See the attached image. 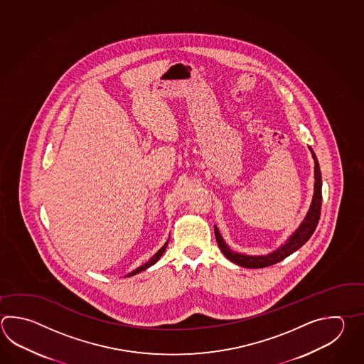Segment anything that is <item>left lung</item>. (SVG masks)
I'll return each instance as SVG.
<instances>
[{"mask_svg":"<svg viewBox=\"0 0 364 364\" xmlns=\"http://www.w3.org/2000/svg\"><path fill=\"white\" fill-rule=\"evenodd\" d=\"M309 149L311 151L314 164H315V167H314L315 184H314L311 205H310L307 214L304 216V222L299 224L297 230L293 232V235H290V237L280 247H277L276 250L266 254V255H246L241 252H233L230 246L225 244L224 238L222 237L220 232L215 225L214 230H215L216 242L223 254L227 257V259H230V262L236 263L241 267H268V266H272L274 263H279L282 259H285L287 257H289L290 254L297 252L298 249L301 246H304L309 241V238L311 237L314 230H316V225L319 223L320 210H321V172H320L319 162L316 159L314 150L311 148Z\"/></svg>","mask_w":364,"mask_h":364,"instance_id":"8db88e82","label":"left lung"}]
</instances>
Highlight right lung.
Instances as JSON below:
<instances>
[{"label": "right lung", "mask_w": 364, "mask_h": 364, "mask_svg": "<svg viewBox=\"0 0 364 364\" xmlns=\"http://www.w3.org/2000/svg\"><path fill=\"white\" fill-rule=\"evenodd\" d=\"M167 245H168V240L166 241V244H164V245L162 246V247H161V249H159V250H158V252H156V254H154V255H153V257H151V258H150V259H149L148 262L145 263V264H142V266H140V267L136 268V269L132 271L131 274H127L126 277H131V276H134V274H140V272H142V271H145L146 268L151 267L153 264H156V262L161 259V257L164 255V250H166Z\"/></svg>", "instance_id": "1"}]
</instances>
